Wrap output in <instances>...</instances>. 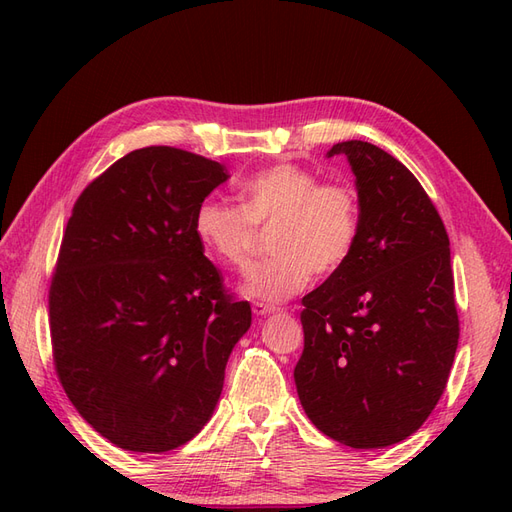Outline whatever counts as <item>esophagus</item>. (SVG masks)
I'll use <instances>...</instances> for the list:
<instances>
[{"mask_svg":"<svg viewBox=\"0 0 512 512\" xmlns=\"http://www.w3.org/2000/svg\"><path fill=\"white\" fill-rule=\"evenodd\" d=\"M252 309H254V314L256 316H267V314H273L275 312V307L273 305H267V303H252Z\"/></svg>","mask_w":512,"mask_h":512,"instance_id":"esophagus-1","label":"esophagus"}]
</instances>
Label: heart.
<instances>
[{"mask_svg":"<svg viewBox=\"0 0 512 512\" xmlns=\"http://www.w3.org/2000/svg\"><path fill=\"white\" fill-rule=\"evenodd\" d=\"M359 198L348 183H320L312 170L275 164L247 177L241 205L205 198L194 213V232L205 252L226 267H245L260 230H273V258L247 271V297L280 303L299 294L312 275L342 271L359 241Z\"/></svg>","mask_w":512,"mask_h":512,"instance_id":"b5f03b06","label":"heart"}]
</instances>
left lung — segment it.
Returning <instances> with one entry per match:
<instances>
[{
  "instance_id": "obj_1",
  "label": "left lung",
  "mask_w": 512,
  "mask_h": 512,
  "mask_svg": "<svg viewBox=\"0 0 512 512\" xmlns=\"http://www.w3.org/2000/svg\"><path fill=\"white\" fill-rule=\"evenodd\" d=\"M359 194L348 265L303 297L294 384L324 436L384 448L421 427L442 397L459 344L448 235L423 185L384 149L346 141Z\"/></svg>"
}]
</instances>
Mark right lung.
<instances>
[{
    "label": "right lung",
    "instance_id": "obj_1",
    "mask_svg": "<svg viewBox=\"0 0 512 512\" xmlns=\"http://www.w3.org/2000/svg\"><path fill=\"white\" fill-rule=\"evenodd\" d=\"M226 166L175 147L130 151L74 203L49 290L57 378L100 436L134 453L190 442L252 324L194 232Z\"/></svg>",
    "mask_w": 512,
    "mask_h": 512
}]
</instances>
